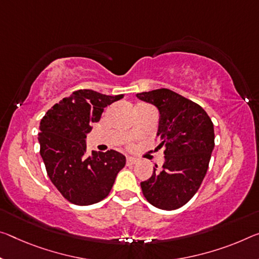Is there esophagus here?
<instances>
[{
  "mask_svg": "<svg viewBox=\"0 0 259 259\" xmlns=\"http://www.w3.org/2000/svg\"><path fill=\"white\" fill-rule=\"evenodd\" d=\"M137 162H138V159L136 158H133V157L126 158V163H128V165H135V163Z\"/></svg>",
  "mask_w": 259,
  "mask_h": 259,
  "instance_id": "obj_1",
  "label": "esophagus"
}]
</instances>
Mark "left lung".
Instances as JSON below:
<instances>
[{"label":"left lung","instance_id":"left-lung-1","mask_svg":"<svg viewBox=\"0 0 259 259\" xmlns=\"http://www.w3.org/2000/svg\"><path fill=\"white\" fill-rule=\"evenodd\" d=\"M137 98L159 109V147H165L161 170L153 168L141 183L147 202L161 210H176L190 200L206 175L214 147V129L198 104L171 90L137 93Z\"/></svg>","mask_w":259,"mask_h":259}]
</instances>
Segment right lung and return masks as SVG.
Listing matches in <instances>:
<instances>
[{
	"mask_svg": "<svg viewBox=\"0 0 259 259\" xmlns=\"http://www.w3.org/2000/svg\"><path fill=\"white\" fill-rule=\"evenodd\" d=\"M122 98L123 94L78 90L53 106L40 122V154L47 174L72 204L85 206L106 198L125 165L120 152L92 151L88 155L85 144L86 135L92 123L100 121L104 108Z\"/></svg>",
	"mask_w": 259,
	"mask_h": 259,
	"instance_id": "add662e5",
	"label": "right lung"
}]
</instances>
